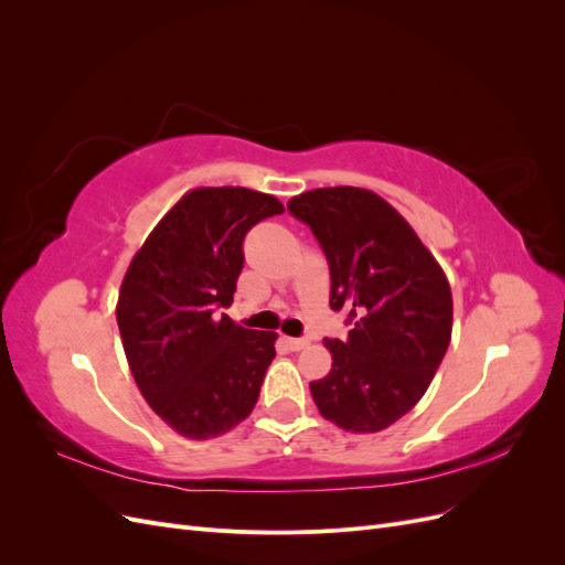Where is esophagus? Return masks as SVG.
I'll list each match as a JSON object with an SVG mask.
<instances>
[{"label": "esophagus", "mask_w": 565, "mask_h": 565, "mask_svg": "<svg viewBox=\"0 0 565 565\" xmlns=\"http://www.w3.org/2000/svg\"><path fill=\"white\" fill-rule=\"evenodd\" d=\"M285 347H287L289 351H301V349L309 347V339H292V337H285Z\"/></svg>", "instance_id": "34e87169"}]
</instances>
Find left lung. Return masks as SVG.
Returning a JSON list of instances; mask_svg holds the SVG:
<instances>
[{
  "label": "left lung",
  "mask_w": 565,
  "mask_h": 565,
  "mask_svg": "<svg viewBox=\"0 0 565 565\" xmlns=\"http://www.w3.org/2000/svg\"><path fill=\"white\" fill-rule=\"evenodd\" d=\"M289 214L311 228L330 266V309H347V339H324L328 377L311 382L324 419L382 431L413 409L448 351L452 295L446 273L407 221L365 188L301 193Z\"/></svg>",
  "instance_id": "1"
}]
</instances>
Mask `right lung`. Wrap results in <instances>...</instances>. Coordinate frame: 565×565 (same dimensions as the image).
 I'll return each instance as SVG.
<instances>
[{"label": "right lung", "mask_w": 565, "mask_h": 565, "mask_svg": "<svg viewBox=\"0 0 565 565\" xmlns=\"http://www.w3.org/2000/svg\"><path fill=\"white\" fill-rule=\"evenodd\" d=\"M282 204L249 188L183 195L134 256L117 299V324L136 384L156 413L188 438H214L249 417L276 332L226 313L252 226Z\"/></svg>", "instance_id": "right-lung-1"}]
</instances>
